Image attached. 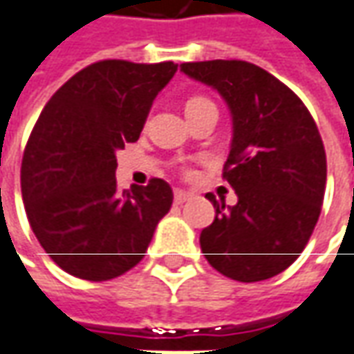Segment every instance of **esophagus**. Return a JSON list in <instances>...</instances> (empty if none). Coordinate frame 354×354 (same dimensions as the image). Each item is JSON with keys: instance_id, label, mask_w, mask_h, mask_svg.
Here are the masks:
<instances>
[{"instance_id": "obj_1", "label": "esophagus", "mask_w": 354, "mask_h": 354, "mask_svg": "<svg viewBox=\"0 0 354 354\" xmlns=\"http://www.w3.org/2000/svg\"><path fill=\"white\" fill-rule=\"evenodd\" d=\"M192 198V194L186 192V190H176L174 192V200H176V204H184V202H188Z\"/></svg>"}]
</instances>
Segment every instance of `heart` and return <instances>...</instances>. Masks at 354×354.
Listing matches in <instances>:
<instances>
[{"mask_svg": "<svg viewBox=\"0 0 354 354\" xmlns=\"http://www.w3.org/2000/svg\"><path fill=\"white\" fill-rule=\"evenodd\" d=\"M200 102H206V99H202V97H194L186 102V109H190V106H196V104H200Z\"/></svg>", "mask_w": 354, "mask_h": 354, "instance_id": "heart-1", "label": "heart"}]
</instances>
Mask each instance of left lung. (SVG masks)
Masks as SVG:
<instances>
[{
	"label": "left lung",
	"mask_w": 354,
	"mask_h": 354,
	"mask_svg": "<svg viewBox=\"0 0 354 354\" xmlns=\"http://www.w3.org/2000/svg\"><path fill=\"white\" fill-rule=\"evenodd\" d=\"M180 71L216 88L232 115L223 178L238 204L207 194L216 218L200 234L207 263L252 283L287 269L311 238L327 184V156L301 99L248 61L182 63Z\"/></svg>",
	"instance_id": "1"
}]
</instances>
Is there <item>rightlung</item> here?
<instances>
[{
    "mask_svg": "<svg viewBox=\"0 0 354 354\" xmlns=\"http://www.w3.org/2000/svg\"><path fill=\"white\" fill-rule=\"evenodd\" d=\"M172 61L93 63L61 86L27 140L21 194L41 248L63 271L106 281L134 268L172 206V188L116 186V152L138 140Z\"/></svg>",
    "mask_w": 354,
    "mask_h": 354,
    "instance_id": "right-lung-1",
    "label": "right lung"
}]
</instances>
